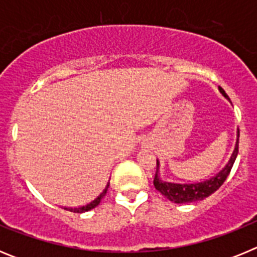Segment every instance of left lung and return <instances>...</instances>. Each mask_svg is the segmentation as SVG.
<instances>
[{
	"instance_id": "left-lung-1",
	"label": "left lung",
	"mask_w": 257,
	"mask_h": 257,
	"mask_svg": "<svg viewBox=\"0 0 257 257\" xmlns=\"http://www.w3.org/2000/svg\"><path fill=\"white\" fill-rule=\"evenodd\" d=\"M220 92H221L226 99H229L228 95L225 94V91L222 90L221 87H219ZM238 138H239V131H238ZM238 140L237 144H235V149L233 152L230 157V161H229L228 165L216 175L211 178L210 180H206L203 183H196V184H174V183H167V181L161 180L160 176H158V161H157V170L156 175H154V188H156L158 192L165 196L166 198L170 199L171 202L175 203H190V202H197L202 201V199L207 198L208 196H211L212 193L216 192L220 187H221L224 181L226 180L228 175L230 174V170L234 165V161L237 158L238 154Z\"/></svg>"
}]
</instances>
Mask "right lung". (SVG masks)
I'll return each instance as SVG.
<instances>
[{
    "mask_svg": "<svg viewBox=\"0 0 257 257\" xmlns=\"http://www.w3.org/2000/svg\"><path fill=\"white\" fill-rule=\"evenodd\" d=\"M108 188H109V181H108V184H106V185H105V188H104V189L101 190L100 194H99V196H97L95 199H92L91 202H88L87 205L79 206V207H76V208H68V207H65L64 210L70 211V212H77V213L86 212V211H88V210H92V208H95L97 205H99V203H100V201H101V199H103V197L106 194V190H108Z\"/></svg>",
    "mask_w": 257,
    "mask_h": 257,
    "instance_id": "1",
    "label": "right lung"
}]
</instances>
